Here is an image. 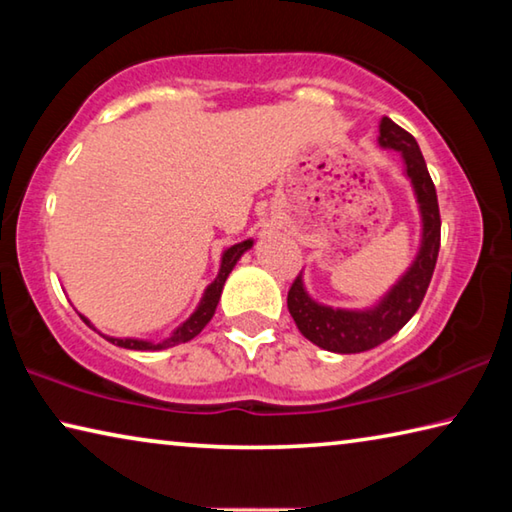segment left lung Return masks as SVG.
I'll list each match as a JSON object with an SVG mask.
<instances>
[{
	"mask_svg": "<svg viewBox=\"0 0 512 512\" xmlns=\"http://www.w3.org/2000/svg\"><path fill=\"white\" fill-rule=\"evenodd\" d=\"M379 149L400 153L402 176L409 180L420 214V244L406 271L372 305L361 309L332 307L318 302L305 287V273L291 284L287 307L300 334L318 348L336 354H357L377 348L395 336L418 311L427 293L440 250V212L436 187L431 183L420 146L391 121H379Z\"/></svg>",
	"mask_w": 512,
	"mask_h": 512,
	"instance_id": "1",
	"label": "left lung"
}]
</instances>
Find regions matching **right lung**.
Here are the masks:
<instances>
[{"mask_svg": "<svg viewBox=\"0 0 512 512\" xmlns=\"http://www.w3.org/2000/svg\"><path fill=\"white\" fill-rule=\"evenodd\" d=\"M255 241L253 239H246V241H239V244L225 248L221 253V266H219V273H216L214 280L207 284L201 300H198L196 309L189 314L187 320H183L176 329L169 336H164L162 341H149V339H135V336H108V334H101L97 327H94L90 323V318H85L81 311L79 316L83 318L85 325H90L94 332H99L103 339L110 341L112 345H119V348H126V350H135V352H158V350H167V348H173V345L178 343H187L192 341L196 334H201V329L210 323L214 311H216V305H219L221 300V293H223V284L225 280H228V275L232 273V268L237 266V262L241 257H244L246 250L253 248Z\"/></svg>", "mask_w": 512, "mask_h": 512, "instance_id": "add662e5", "label": "right lung"}]
</instances>
